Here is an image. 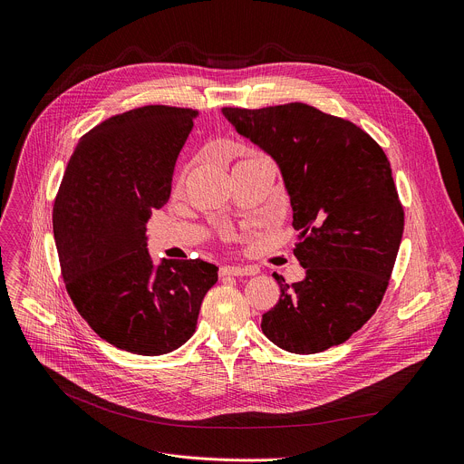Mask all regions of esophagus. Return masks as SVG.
I'll return each mask as SVG.
<instances>
[{"mask_svg":"<svg viewBox=\"0 0 464 464\" xmlns=\"http://www.w3.org/2000/svg\"><path fill=\"white\" fill-rule=\"evenodd\" d=\"M256 274L254 268L249 266H222L220 268V276L226 277V276H251Z\"/></svg>","mask_w":464,"mask_h":464,"instance_id":"obj_1","label":"esophagus"}]
</instances>
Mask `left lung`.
<instances>
[{"instance_id":"obj_1","label":"left lung","mask_w":464,"mask_h":464,"mask_svg":"<svg viewBox=\"0 0 464 464\" xmlns=\"http://www.w3.org/2000/svg\"><path fill=\"white\" fill-rule=\"evenodd\" d=\"M238 135L277 164L300 231L294 256L305 277L263 314L285 352L318 353L346 343L383 300L403 235L391 162L355 123L305 103L222 109Z\"/></svg>"}]
</instances>
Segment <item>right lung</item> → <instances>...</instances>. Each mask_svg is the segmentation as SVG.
Segmentation results:
<instances>
[{
    "mask_svg": "<svg viewBox=\"0 0 464 464\" xmlns=\"http://www.w3.org/2000/svg\"><path fill=\"white\" fill-rule=\"evenodd\" d=\"M198 112L148 105L81 137L63 178L53 233L79 314L109 344L162 355L196 331L218 268L201 259L155 263L146 224L172 192L174 166Z\"/></svg>",
    "mask_w": 464,
    "mask_h": 464,
    "instance_id": "obj_1",
    "label": "right lung"
}]
</instances>
